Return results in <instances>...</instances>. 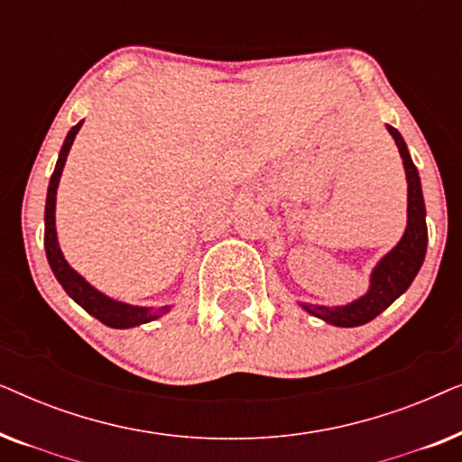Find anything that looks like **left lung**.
<instances>
[{
  "mask_svg": "<svg viewBox=\"0 0 462 462\" xmlns=\"http://www.w3.org/2000/svg\"><path fill=\"white\" fill-rule=\"evenodd\" d=\"M389 134L400 149L403 170H406V182H408V225L406 231L395 248H391L376 267L370 273V288L364 296L357 300L349 302L343 307H326V305H311V302H300L313 318L324 319L326 324L338 326V328H356L368 324L381 315L391 302L406 292L410 283L414 282L416 273L422 267L427 252V212H425V199H422V187L420 176L416 170L412 157L408 153L406 143L400 132L393 125H387Z\"/></svg>",
  "mask_w": 462,
  "mask_h": 462,
  "instance_id": "8db88e82",
  "label": "left lung"
}]
</instances>
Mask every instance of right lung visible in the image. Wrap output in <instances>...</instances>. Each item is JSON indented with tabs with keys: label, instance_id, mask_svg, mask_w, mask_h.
Returning a JSON list of instances; mask_svg holds the SVG:
<instances>
[{
	"label": "right lung",
	"instance_id": "obj_1",
	"mask_svg": "<svg viewBox=\"0 0 462 462\" xmlns=\"http://www.w3.org/2000/svg\"><path fill=\"white\" fill-rule=\"evenodd\" d=\"M81 124H75L69 134L62 143V149L59 153V162H56V168L52 172V179H50L48 185V198H46V217H43V223H46V231H43V245H46V256L50 263V269L65 292L71 296V299L78 302L81 309H86L92 318H97L98 321H103L105 326L109 328H134L141 324H149L157 318H162L163 313L170 311V305L163 307H136V305H128V302L116 300L111 296H106L88 283L84 277H81L78 271H75L71 264L65 261L62 256V250L59 245V237H56V189H59L60 176H62V168H65L67 155L71 151V144L75 141V134H78Z\"/></svg>",
	"mask_w": 462,
	"mask_h": 462
}]
</instances>
